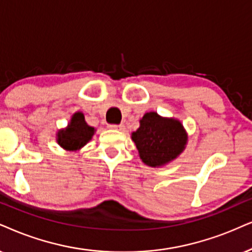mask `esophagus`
Returning a JSON list of instances; mask_svg holds the SVG:
<instances>
[{"instance_id":"34e87169","label":"esophagus","mask_w":252,"mask_h":252,"mask_svg":"<svg viewBox=\"0 0 252 252\" xmlns=\"http://www.w3.org/2000/svg\"><path fill=\"white\" fill-rule=\"evenodd\" d=\"M109 129L119 130V131H124V129H126V126H124L123 124H110Z\"/></svg>"}]
</instances>
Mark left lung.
Instances as JSON below:
<instances>
[{
	"instance_id": "8db88e82",
	"label": "left lung",
	"mask_w": 252,
	"mask_h": 252,
	"mask_svg": "<svg viewBox=\"0 0 252 252\" xmlns=\"http://www.w3.org/2000/svg\"><path fill=\"white\" fill-rule=\"evenodd\" d=\"M139 157L151 167L164 166L174 160L187 144V133L180 121L146 113L139 128L131 133Z\"/></svg>"
}]
</instances>
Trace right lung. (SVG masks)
<instances>
[{
    "label": "right lung",
    "instance_id": "1",
    "mask_svg": "<svg viewBox=\"0 0 252 252\" xmlns=\"http://www.w3.org/2000/svg\"><path fill=\"white\" fill-rule=\"evenodd\" d=\"M95 132L93 126H88L81 111L73 114L67 128L59 130L57 142L67 151H78L91 141Z\"/></svg>",
    "mask_w": 252,
    "mask_h": 252
}]
</instances>
